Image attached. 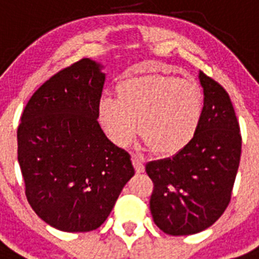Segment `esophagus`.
I'll use <instances>...</instances> for the list:
<instances>
[{
	"label": "esophagus",
	"instance_id": "1",
	"mask_svg": "<svg viewBox=\"0 0 259 259\" xmlns=\"http://www.w3.org/2000/svg\"><path fill=\"white\" fill-rule=\"evenodd\" d=\"M133 164H134V168H136V171L138 174L145 171V162H143V159L141 158V156L136 155V154L133 155Z\"/></svg>",
	"mask_w": 259,
	"mask_h": 259
}]
</instances>
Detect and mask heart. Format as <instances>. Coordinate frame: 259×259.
<instances>
[{"label": "heart", "instance_id": "b5f03b06", "mask_svg": "<svg viewBox=\"0 0 259 259\" xmlns=\"http://www.w3.org/2000/svg\"><path fill=\"white\" fill-rule=\"evenodd\" d=\"M118 97L104 96L97 113L104 132L118 146L140 133L156 154L174 155L196 137L204 116V93L195 81L167 75L133 76L117 87Z\"/></svg>", "mask_w": 259, "mask_h": 259}]
</instances>
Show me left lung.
I'll list each match as a JSON object with an SVG mask.
<instances>
[{
    "label": "left lung",
    "instance_id": "1",
    "mask_svg": "<svg viewBox=\"0 0 259 259\" xmlns=\"http://www.w3.org/2000/svg\"><path fill=\"white\" fill-rule=\"evenodd\" d=\"M199 81L205 106L196 137L171 158L146 164L154 223L171 236L199 233L220 219L240 164V126L229 95L203 72Z\"/></svg>",
    "mask_w": 259,
    "mask_h": 259
}]
</instances>
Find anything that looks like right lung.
I'll list each match as a JSON object with an SVG mask.
<instances>
[{
  "instance_id": "right-lung-1",
  "label": "right lung",
  "mask_w": 259,
  "mask_h": 259,
  "mask_svg": "<svg viewBox=\"0 0 259 259\" xmlns=\"http://www.w3.org/2000/svg\"><path fill=\"white\" fill-rule=\"evenodd\" d=\"M103 68L85 58L52 76L29 100L17 132L30 205L63 232L97 229L134 175L129 153L97 121Z\"/></svg>"
}]
</instances>
